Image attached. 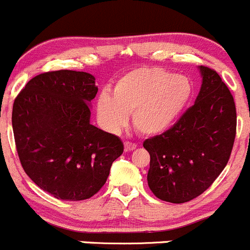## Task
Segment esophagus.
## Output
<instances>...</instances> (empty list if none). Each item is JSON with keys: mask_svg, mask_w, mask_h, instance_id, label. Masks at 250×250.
<instances>
[{"mask_svg": "<svg viewBox=\"0 0 250 250\" xmlns=\"http://www.w3.org/2000/svg\"><path fill=\"white\" fill-rule=\"evenodd\" d=\"M124 147H125V152H131V150L136 149L137 145H136V143H132V142H128V141H126V142L124 143Z\"/></svg>", "mask_w": 250, "mask_h": 250, "instance_id": "34e87169", "label": "esophagus"}]
</instances>
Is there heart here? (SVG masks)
<instances>
[{
    "instance_id": "b5f03b06",
    "label": "heart",
    "mask_w": 250,
    "mask_h": 250,
    "mask_svg": "<svg viewBox=\"0 0 250 250\" xmlns=\"http://www.w3.org/2000/svg\"><path fill=\"white\" fill-rule=\"evenodd\" d=\"M191 81L160 68H138L117 81L112 93L103 91L97 100L101 122L119 131L132 113V124L145 135H159L181 117L192 97Z\"/></svg>"
}]
</instances>
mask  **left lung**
<instances>
[{
    "mask_svg": "<svg viewBox=\"0 0 250 250\" xmlns=\"http://www.w3.org/2000/svg\"><path fill=\"white\" fill-rule=\"evenodd\" d=\"M202 86L194 104L171 128L148 138L147 181L155 197L185 203L211 186L226 167L236 137V105L219 74L198 66Z\"/></svg>",
    "mask_w": 250,
    "mask_h": 250,
    "instance_id": "left-lung-1",
    "label": "left lung"
}]
</instances>
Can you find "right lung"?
Segmentation results:
<instances>
[{"instance_id":"right-lung-1","label":"right lung","mask_w":250,"mask_h":250,"mask_svg":"<svg viewBox=\"0 0 250 250\" xmlns=\"http://www.w3.org/2000/svg\"><path fill=\"white\" fill-rule=\"evenodd\" d=\"M95 80L85 71H48L31 79L14 101L12 126L21 167L57 199L91 198L124 150L118 136L90 123Z\"/></svg>"}]
</instances>
